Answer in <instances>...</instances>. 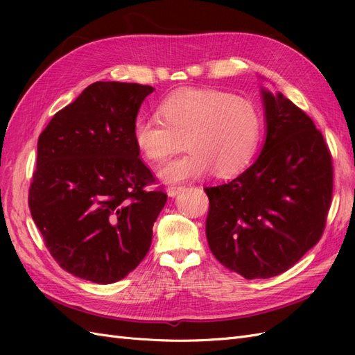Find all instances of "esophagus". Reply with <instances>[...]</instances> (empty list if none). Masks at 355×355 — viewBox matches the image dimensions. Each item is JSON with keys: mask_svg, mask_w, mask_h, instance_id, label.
I'll return each instance as SVG.
<instances>
[{"mask_svg": "<svg viewBox=\"0 0 355 355\" xmlns=\"http://www.w3.org/2000/svg\"><path fill=\"white\" fill-rule=\"evenodd\" d=\"M182 189H184V187H168L167 194H168V197H176Z\"/></svg>", "mask_w": 355, "mask_h": 355, "instance_id": "obj_1", "label": "esophagus"}]
</instances>
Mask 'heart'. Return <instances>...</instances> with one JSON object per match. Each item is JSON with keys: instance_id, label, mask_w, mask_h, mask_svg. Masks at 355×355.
Returning a JSON list of instances; mask_svg holds the SVG:
<instances>
[{"instance_id": "b5f03b06", "label": "heart", "mask_w": 355, "mask_h": 355, "mask_svg": "<svg viewBox=\"0 0 355 355\" xmlns=\"http://www.w3.org/2000/svg\"><path fill=\"white\" fill-rule=\"evenodd\" d=\"M158 118H137L132 137L149 161L167 158L185 137L188 153L161 166L158 178L179 184L204 176L213 168L220 178L243 171L256 153L262 135L257 106L214 89H182L168 94L157 108Z\"/></svg>"}]
</instances>
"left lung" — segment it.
I'll return each instance as SVG.
<instances>
[{"label":"left lung","instance_id":"1","mask_svg":"<svg viewBox=\"0 0 355 355\" xmlns=\"http://www.w3.org/2000/svg\"><path fill=\"white\" fill-rule=\"evenodd\" d=\"M259 157L227 184L204 188L211 253L247 280L287 271L318 243L333 191L331 155L314 121L283 93L262 89Z\"/></svg>","mask_w":355,"mask_h":355}]
</instances>
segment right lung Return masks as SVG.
Returning a JSON list of instances; mask_svg holds the SVG:
<instances>
[{"instance_id":"1","label":"right lung","mask_w":355,"mask_h":355,"mask_svg":"<svg viewBox=\"0 0 355 355\" xmlns=\"http://www.w3.org/2000/svg\"><path fill=\"white\" fill-rule=\"evenodd\" d=\"M151 85L98 81L60 110L38 139L29 209L46 247L69 274L120 282L142 262L167 201L132 130Z\"/></svg>"}]
</instances>
